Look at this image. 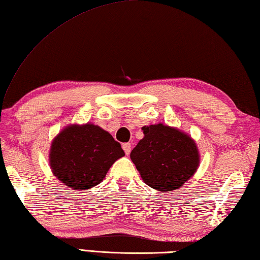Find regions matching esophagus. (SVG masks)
<instances>
[{
	"label": "esophagus",
	"instance_id": "esophagus-1",
	"mask_svg": "<svg viewBox=\"0 0 260 260\" xmlns=\"http://www.w3.org/2000/svg\"><path fill=\"white\" fill-rule=\"evenodd\" d=\"M131 149H132L131 143H124V144H123V150L125 151L126 155H128V154L131 153Z\"/></svg>",
	"mask_w": 260,
	"mask_h": 260
}]
</instances>
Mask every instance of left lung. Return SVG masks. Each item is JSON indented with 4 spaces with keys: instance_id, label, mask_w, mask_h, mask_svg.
Here are the masks:
<instances>
[{
    "instance_id": "8db88e82",
    "label": "left lung",
    "mask_w": 260,
    "mask_h": 260,
    "mask_svg": "<svg viewBox=\"0 0 260 260\" xmlns=\"http://www.w3.org/2000/svg\"><path fill=\"white\" fill-rule=\"evenodd\" d=\"M144 137L131 152L142 179L159 191H172L196 174L201 156L190 135L164 124L144 126Z\"/></svg>"
}]
</instances>
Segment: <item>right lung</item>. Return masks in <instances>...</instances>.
<instances>
[{
	"mask_svg": "<svg viewBox=\"0 0 260 260\" xmlns=\"http://www.w3.org/2000/svg\"><path fill=\"white\" fill-rule=\"evenodd\" d=\"M125 155L118 142L94 124L65 126L49 150L53 175L73 190L99 185L115 162Z\"/></svg>",
	"mask_w": 260,
	"mask_h": 260,
	"instance_id": "add662e5",
	"label": "right lung"
}]
</instances>
